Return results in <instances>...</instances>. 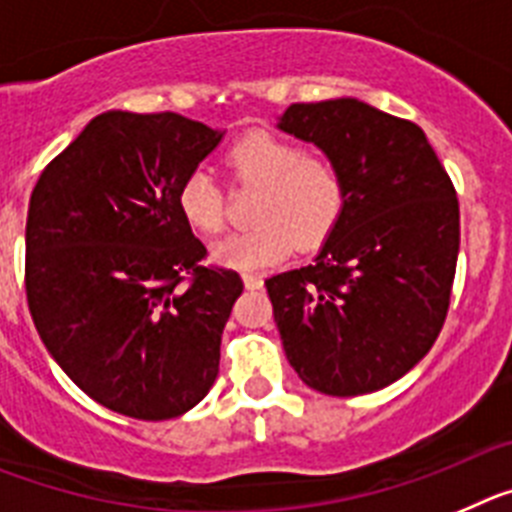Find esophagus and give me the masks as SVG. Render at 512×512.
I'll return each instance as SVG.
<instances>
[{
    "instance_id": "esophagus-1",
    "label": "esophagus",
    "mask_w": 512,
    "mask_h": 512,
    "mask_svg": "<svg viewBox=\"0 0 512 512\" xmlns=\"http://www.w3.org/2000/svg\"><path fill=\"white\" fill-rule=\"evenodd\" d=\"M242 281H244V286L252 288V291H255V288H262V283H265V281H262L260 273H244Z\"/></svg>"
}]
</instances>
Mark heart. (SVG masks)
Wrapping results in <instances>:
<instances>
[{
	"instance_id": "obj_1",
	"label": "heart",
	"mask_w": 512,
	"mask_h": 512,
	"mask_svg": "<svg viewBox=\"0 0 512 512\" xmlns=\"http://www.w3.org/2000/svg\"><path fill=\"white\" fill-rule=\"evenodd\" d=\"M226 162L234 180L255 185L252 229L231 234L213 247V260L234 270L268 268L286 260L299 244L314 250L330 237L348 206V177L327 154L306 151L299 141L255 131L229 146ZM177 208L190 229L213 237L226 226V198L208 170L188 172L177 190Z\"/></svg>"
}]
</instances>
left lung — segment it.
I'll return each instance as SVG.
<instances>
[{
    "label": "left lung",
    "instance_id": "left-lung-1",
    "mask_svg": "<svg viewBox=\"0 0 512 512\" xmlns=\"http://www.w3.org/2000/svg\"><path fill=\"white\" fill-rule=\"evenodd\" d=\"M278 128L348 177L311 265L265 281L299 379L330 397L394 384L438 340L459 260V201L420 126L353 97L293 102Z\"/></svg>",
    "mask_w": 512,
    "mask_h": 512
}]
</instances>
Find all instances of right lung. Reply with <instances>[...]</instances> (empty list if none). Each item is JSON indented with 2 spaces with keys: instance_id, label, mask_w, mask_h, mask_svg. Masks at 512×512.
Returning <instances> with one entry per match:
<instances>
[{
  "instance_id": "obj_1",
  "label": "right lung",
  "mask_w": 512,
  "mask_h": 512,
  "mask_svg": "<svg viewBox=\"0 0 512 512\" xmlns=\"http://www.w3.org/2000/svg\"><path fill=\"white\" fill-rule=\"evenodd\" d=\"M224 133L177 113L110 110L51 159L30 195L25 291L53 361L97 404L170 420L219 376L244 283L203 265L177 208Z\"/></svg>"
}]
</instances>
